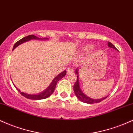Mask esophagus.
I'll use <instances>...</instances> for the list:
<instances>
[{
	"label": "esophagus",
	"instance_id": "34e87169",
	"mask_svg": "<svg viewBox=\"0 0 133 133\" xmlns=\"http://www.w3.org/2000/svg\"><path fill=\"white\" fill-rule=\"evenodd\" d=\"M66 72H67V74H71V73L74 72V70H73L72 68H68V69L66 70Z\"/></svg>",
	"mask_w": 133,
	"mask_h": 133
}]
</instances>
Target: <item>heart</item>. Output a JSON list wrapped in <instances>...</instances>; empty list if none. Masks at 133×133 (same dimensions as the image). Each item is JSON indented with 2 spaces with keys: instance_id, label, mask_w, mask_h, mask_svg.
<instances>
[{
  "instance_id": "1",
  "label": "heart",
  "mask_w": 133,
  "mask_h": 133,
  "mask_svg": "<svg viewBox=\"0 0 133 133\" xmlns=\"http://www.w3.org/2000/svg\"><path fill=\"white\" fill-rule=\"evenodd\" d=\"M92 48H93V46L92 45H87L83 48V50H89V49Z\"/></svg>"
}]
</instances>
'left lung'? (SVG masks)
I'll use <instances>...</instances> for the list:
<instances>
[{
  "label": "left lung",
  "mask_w": 133,
  "mask_h": 133,
  "mask_svg": "<svg viewBox=\"0 0 133 133\" xmlns=\"http://www.w3.org/2000/svg\"><path fill=\"white\" fill-rule=\"evenodd\" d=\"M108 46L109 48H111L115 49V50H117L116 48L111 43L108 42ZM75 74L77 75V81L75 83L74 85V90L75 92V94L76 96H77V99H78L79 101H82V102L87 103V104H95V103H99L101 101H102L103 100H104L105 99H106L107 97H105L104 98H101V99H92V98L89 97L87 96V95L85 94L84 93H83V92L82 91L81 89H80V85H79V78H78V68L75 70Z\"/></svg>",
  "instance_id": "8db88e82"
}]
</instances>
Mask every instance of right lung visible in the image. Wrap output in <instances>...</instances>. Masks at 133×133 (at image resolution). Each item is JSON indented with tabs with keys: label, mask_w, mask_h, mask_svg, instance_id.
I'll use <instances>...</instances> for the list:
<instances>
[{
	"label": "right lung",
	"mask_w": 133,
	"mask_h": 133,
	"mask_svg": "<svg viewBox=\"0 0 133 133\" xmlns=\"http://www.w3.org/2000/svg\"><path fill=\"white\" fill-rule=\"evenodd\" d=\"M32 39H37V40H48V38H39L36 37V36L34 35H29L28 36L24 37V38H22L21 39H20L19 41L16 42L14 44V46H13V50L16 48V47L18 46L20 44H22L24 43H26L27 41H29L30 40ZM66 74V71L65 70L63 71V72L60 73L59 75H58L55 78L53 79V81L51 82L50 83V85L47 87L46 89H45L44 91H43L41 93H39L38 94H28L24 93V92H22L19 89H17L15 85L14 84V85L16 87V88L17 89V90L20 92V94H21L22 96L25 97L27 98V99H31V100H41V99H46V98L49 97L54 92L55 87H56V84H57L58 82L59 81V80H61L64 76H65V75Z\"/></svg>",
	"instance_id": "right-lung-1"
}]
</instances>
